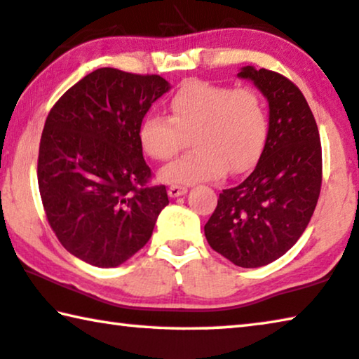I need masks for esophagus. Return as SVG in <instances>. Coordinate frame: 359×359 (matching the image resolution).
Returning a JSON list of instances; mask_svg holds the SVG:
<instances>
[{"label": "esophagus", "instance_id": "esophagus-1", "mask_svg": "<svg viewBox=\"0 0 359 359\" xmlns=\"http://www.w3.org/2000/svg\"><path fill=\"white\" fill-rule=\"evenodd\" d=\"M187 192V187L186 186H178V184H173L168 187V196L170 197H180V196H184Z\"/></svg>", "mask_w": 359, "mask_h": 359}]
</instances>
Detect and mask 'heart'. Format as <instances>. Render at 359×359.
<instances>
[{"label": "heart", "instance_id": "heart-1", "mask_svg": "<svg viewBox=\"0 0 359 359\" xmlns=\"http://www.w3.org/2000/svg\"><path fill=\"white\" fill-rule=\"evenodd\" d=\"M172 117L149 114L140 128L144 152L156 161H170L191 133L196 146L161 170L167 183L194 184L217 180L226 170L233 175L249 170L264 146L268 110L252 88H229L207 81H189L170 102Z\"/></svg>", "mask_w": 359, "mask_h": 359}]
</instances>
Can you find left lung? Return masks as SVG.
<instances>
[{"instance_id":"1","label":"left lung","mask_w":359,"mask_h":359,"mask_svg":"<svg viewBox=\"0 0 359 359\" xmlns=\"http://www.w3.org/2000/svg\"><path fill=\"white\" fill-rule=\"evenodd\" d=\"M239 79L268 99V135L260 158L239 184L223 189L203 226L215 252L241 268H260L294 247L316 208L323 154L316 120L289 79L252 65Z\"/></svg>"}]
</instances>
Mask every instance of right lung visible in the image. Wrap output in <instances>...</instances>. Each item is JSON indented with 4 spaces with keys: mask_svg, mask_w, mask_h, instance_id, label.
Listing matches in <instances>:
<instances>
[{
    "mask_svg": "<svg viewBox=\"0 0 359 359\" xmlns=\"http://www.w3.org/2000/svg\"><path fill=\"white\" fill-rule=\"evenodd\" d=\"M170 90L158 75L97 69L48 114L38 154V187L64 249L97 268L130 260L151 239L165 186H146L140 128Z\"/></svg>",
    "mask_w": 359,
    "mask_h": 359,
    "instance_id": "1",
    "label": "right lung"
}]
</instances>
